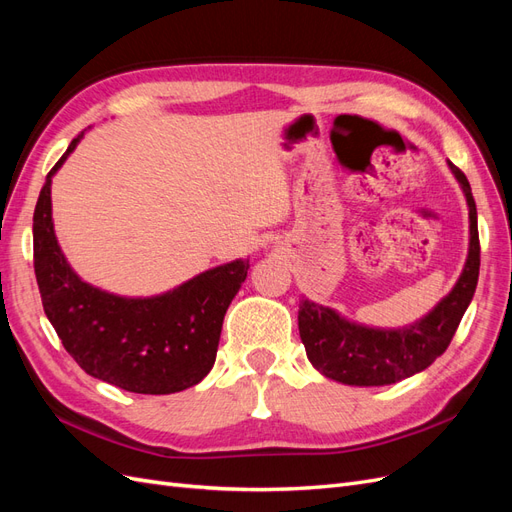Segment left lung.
<instances>
[{
    "label": "left lung",
    "mask_w": 512,
    "mask_h": 512,
    "mask_svg": "<svg viewBox=\"0 0 512 512\" xmlns=\"http://www.w3.org/2000/svg\"><path fill=\"white\" fill-rule=\"evenodd\" d=\"M470 215L468 258L453 290L406 327H369L312 299L299 301V333L307 359L329 380L348 386H386L427 369L448 348L478 284L480 245L470 181L448 162Z\"/></svg>",
    "instance_id": "8db88e82"
}]
</instances>
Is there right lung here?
<instances>
[{
  "label": "right lung",
  "instance_id": "add662e5",
  "mask_svg": "<svg viewBox=\"0 0 512 512\" xmlns=\"http://www.w3.org/2000/svg\"><path fill=\"white\" fill-rule=\"evenodd\" d=\"M85 132L46 175L34 211V269L44 314L89 376L141 395L185 391L215 363L226 309L245 282L250 258L224 262L153 297H121L81 280L55 237L51 183Z\"/></svg>",
  "mask_w": 512,
  "mask_h": 512
}]
</instances>
